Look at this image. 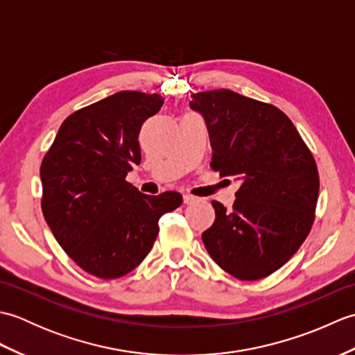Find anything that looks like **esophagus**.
Instances as JSON below:
<instances>
[{
  "label": "esophagus",
  "mask_w": 355,
  "mask_h": 355,
  "mask_svg": "<svg viewBox=\"0 0 355 355\" xmlns=\"http://www.w3.org/2000/svg\"><path fill=\"white\" fill-rule=\"evenodd\" d=\"M183 200H184V202L186 205H191V202H193V201H197L198 198L195 197V195H191V193H184L183 195Z\"/></svg>",
  "instance_id": "esophagus-1"
}]
</instances>
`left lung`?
Instances as JSON below:
<instances>
[{
	"label": "left lung",
	"mask_w": 355,
	"mask_h": 355,
	"mask_svg": "<svg viewBox=\"0 0 355 355\" xmlns=\"http://www.w3.org/2000/svg\"><path fill=\"white\" fill-rule=\"evenodd\" d=\"M205 117L221 177L239 180L233 209L212 201L215 223L202 243L218 266L241 281H258L299 250L314 221L319 172L296 126L270 103L230 89L192 94Z\"/></svg>",
	"instance_id": "8db88e82"
}]
</instances>
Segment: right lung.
<instances>
[{"label":"right lung","instance_id":"obj_1","mask_svg":"<svg viewBox=\"0 0 355 355\" xmlns=\"http://www.w3.org/2000/svg\"><path fill=\"white\" fill-rule=\"evenodd\" d=\"M160 94L119 92L64 120L41 164L42 214L65 253L101 279L130 273L146 258L158 220L182 193L145 195L126 182L140 164L139 132Z\"/></svg>","mask_w":355,"mask_h":355}]
</instances>
